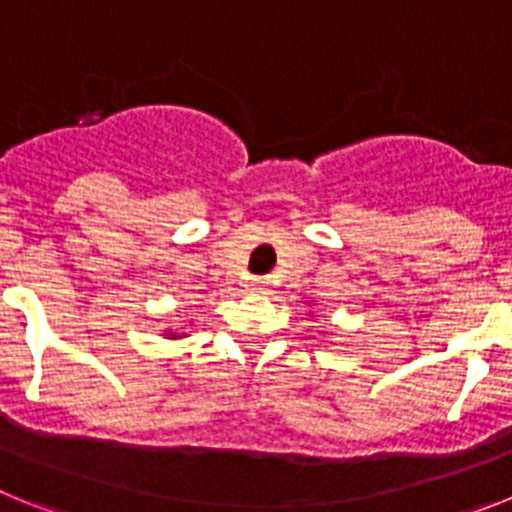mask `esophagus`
<instances>
[{
  "mask_svg": "<svg viewBox=\"0 0 512 512\" xmlns=\"http://www.w3.org/2000/svg\"><path fill=\"white\" fill-rule=\"evenodd\" d=\"M269 287V277H251V289L261 292V289Z\"/></svg>",
  "mask_w": 512,
  "mask_h": 512,
  "instance_id": "1",
  "label": "esophagus"
}]
</instances>
